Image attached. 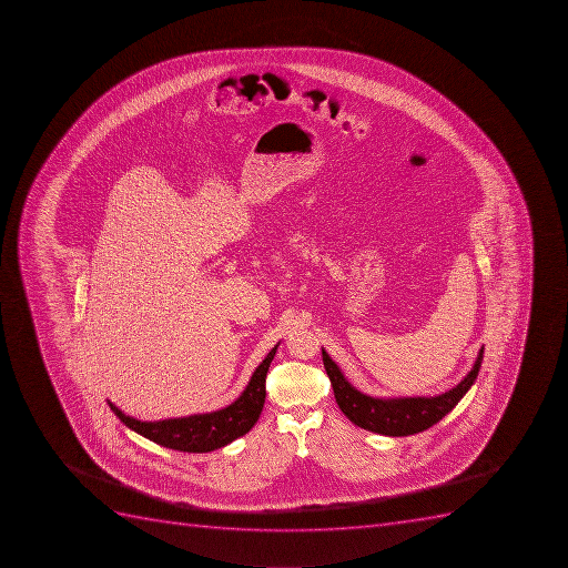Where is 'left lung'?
<instances>
[{"instance_id": "1", "label": "left lung", "mask_w": 568, "mask_h": 568, "mask_svg": "<svg viewBox=\"0 0 568 568\" xmlns=\"http://www.w3.org/2000/svg\"><path fill=\"white\" fill-rule=\"evenodd\" d=\"M324 367L333 385L334 397L338 403L339 410L347 415L348 420L359 428L368 429L374 434L388 435V437H406V435L419 434L429 426L437 425L444 415L458 405V400L466 396L471 388L480 371L484 347L478 353L477 362L471 371L452 390L444 392L435 397H371L367 394L356 390L345 379L338 365L331 359L329 354L322 348Z\"/></svg>"}]
</instances>
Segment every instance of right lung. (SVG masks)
I'll return each instance as SVG.
<instances>
[{
  "mask_svg": "<svg viewBox=\"0 0 568 568\" xmlns=\"http://www.w3.org/2000/svg\"><path fill=\"white\" fill-rule=\"evenodd\" d=\"M278 344L267 353L263 363L255 368L250 383L243 394L217 412L210 414L189 415L178 419L139 420L129 417L119 410L111 400H108L113 414L124 423L128 428L142 435L145 439L160 444L163 448L178 449V452L206 453L223 448L232 440L248 434L257 423L266 399V374L273 356L277 353Z\"/></svg>",
  "mask_w": 568,
  "mask_h": 568,
  "instance_id": "1",
  "label": "right lung"
}]
</instances>
